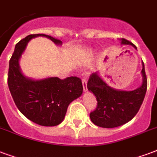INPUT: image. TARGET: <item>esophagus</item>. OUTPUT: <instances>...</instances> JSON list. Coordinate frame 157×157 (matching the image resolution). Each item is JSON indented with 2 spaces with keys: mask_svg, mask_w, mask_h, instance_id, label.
I'll return each mask as SVG.
<instances>
[{
  "mask_svg": "<svg viewBox=\"0 0 157 157\" xmlns=\"http://www.w3.org/2000/svg\"><path fill=\"white\" fill-rule=\"evenodd\" d=\"M82 82H83V90L85 92L88 91V88H87V78L85 76H83V78H82Z\"/></svg>",
  "mask_w": 157,
  "mask_h": 157,
  "instance_id": "1",
  "label": "esophagus"
}]
</instances>
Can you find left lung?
Wrapping results in <instances>:
<instances>
[{"label":"left lung","mask_w":157,"mask_h":157,"mask_svg":"<svg viewBox=\"0 0 157 157\" xmlns=\"http://www.w3.org/2000/svg\"><path fill=\"white\" fill-rule=\"evenodd\" d=\"M122 44L136 47L126 39ZM141 70L143 82L140 88L133 91H119L110 88L94 73L88 78V89L96 96L97 108L90 113V118L94 124L104 128H117L127 123L136 116L144 100L147 88V78L144 63Z\"/></svg>","instance_id":"1"}]
</instances>
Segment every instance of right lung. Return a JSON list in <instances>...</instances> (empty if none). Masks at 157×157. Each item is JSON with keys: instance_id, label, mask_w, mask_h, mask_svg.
Returning a JSON list of instances; mask_svg holds the SVG:
<instances>
[{"instance_id": "obj_1", "label": "right lung", "mask_w": 157, "mask_h": 157, "mask_svg": "<svg viewBox=\"0 0 157 157\" xmlns=\"http://www.w3.org/2000/svg\"><path fill=\"white\" fill-rule=\"evenodd\" d=\"M44 36L55 44L62 41L44 34L29 35L16 44L9 62L7 83L16 107L36 124L53 127L62 122L69 103L83 93L82 80L78 77L49 78L43 80L27 78L21 74L19 59L29 40Z\"/></svg>"}]
</instances>
